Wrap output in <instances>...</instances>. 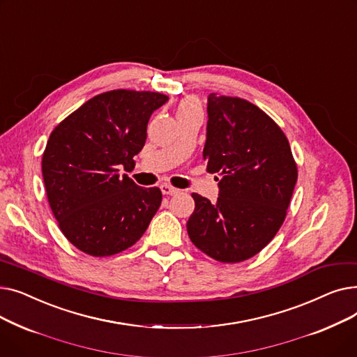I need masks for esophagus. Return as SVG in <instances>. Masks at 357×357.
Segmentation results:
<instances>
[{"label":"esophagus","mask_w":357,"mask_h":357,"mask_svg":"<svg viewBox=\"0 0 357 357\" xmlns=\"http://www.w3.org/2000/svg\"><path fill=\"white\" fill-rule=\"evenodd\" d=\"M160 191L163 195H175L178 194V190L174 188V186H171L169 183H162L160 185Z\"/></svg>","instance_id":"obj_1"}]
</instances>
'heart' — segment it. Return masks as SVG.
<instances>
[{"label": "heart", "instance_id": "1", "mask_svg": "<svg viewBox=\"0 0 357 357\" xmlns=\"http://www.w3.org/2000/svg\"><path fill=\"white\" fill-rule=\"evenodd\" d=\"M192 109H197L199 111V105L195 100L190 98V100H185L181 102V105L178 107V111H192Z\"/></svg>", "mask_w": 357, "mask_h": 357}]
</instances>
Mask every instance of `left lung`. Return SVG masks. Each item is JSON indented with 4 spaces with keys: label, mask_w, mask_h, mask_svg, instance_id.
I'll return each mask as SVG.
<instances>
[{
    "label": "left lung",
    "mask_w": 357,
    "mask_h": 357,
    "mask_svg": "<svg viewBox=\"0 0 357 357\" xmlns=\"http://www.w3.org/2000/svg\"><path fill=\"white\" fill-rule=\"evenodd\" d=\"M207 112L202 156L208 172L221 175L218 198L213 204L192 194L186 230L205 255L237 264L257 255L282 226L296 165L284 131L249 101L210 93Z\"/></svg>",
    "instance_id": "8db88e82"
}]
</instances>
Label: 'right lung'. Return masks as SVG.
Returning <instances> with one entry per match:
<instances>
[{
	"label": "right lung",
	"mask_w": 357,
	"mask_h": 357,
	"mask_svg": "<svg viewBox=\"0 0 357 357\" xmlns=\"http://www.w3.org/2000/svg\"><path fill=\"white\" fill-rule=\"evenodd\" d=\"M167 100L149 91L104 92L52 131L42 160L47 199L65 237L84 253L133 246L159 210L160 190L142 188L119 169L135 167L149 119Z\"/></svg>",
	"instance_id": "add662e5"
}]
</instances>
